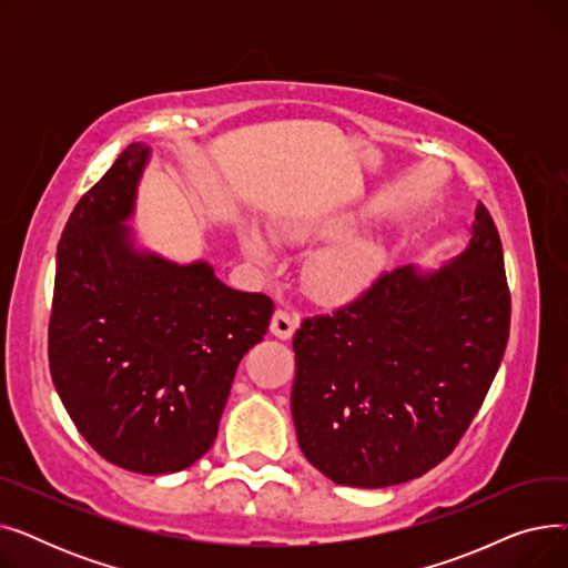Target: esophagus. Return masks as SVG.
Returning a JSON list of instances; mask_svg holds the SVG:
<instances>
[{"label":"esophagus","instance_id":"obj_1","mask_svg":"<svg viewBox=\"0 0 568 568\" xmlns=\"http://www.w3.org/2000/svg\"><path fill=\"white\" fill-rule=\"evenodd\" d=\"M296 326H300V317L287 313V311H276L272 317V324H268V332H272L281 341H287L294 336Z\"/></svg>","mask_w":568,"mask_h":568}]
</instances>
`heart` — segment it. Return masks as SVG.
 Returning a JSON list of instances; mask_svg holds the SVG:
<instances>
[{
  "label": "heart",
  "instance_id": "b5f03b06",
  "mask_svg": "<svg viewBox=\"0 0 568 568\" xmlns=\"http://www.w3.org/2000/svg\"><path fill=\"white\" fill-rule=\"evenodd\" d=\"M356 219L352 214H324V216H306L290 219L276 225L281 239L287 242H320V239H336L313 251L304 264L302 281L311 300L324 306H341L356 300L379 274L384 262V246L377 236H344L354 227ZM244 253L255 262H272V248L257 227L244 225L239 232Z\"/></svg>",
  "mask_w": 568,
  "mask_h": 568
}]
</instances>
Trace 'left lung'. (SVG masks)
Here are the masks:
<instances>
[{
	"label": "left lung",
	"mask_w": 568,
	"mask_h": 568,
	"mask_svg": "<svg viewBox=\"0 0 568 568\" xmlns=\"http://www.w3.org/2000/svg\"><path fill=\"white\" fill-rule=\"evenodd\" d=\"M511 296L488 209L435 272L379 274L294 334L292 419L306 460L338 486L386 488L449 456L479 412L509 341Z\"/></svg>",
	"instance_id": "1"
}]
</instances>
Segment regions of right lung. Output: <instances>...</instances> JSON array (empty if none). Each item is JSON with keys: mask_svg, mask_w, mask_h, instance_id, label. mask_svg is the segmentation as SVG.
Masks as SVG:
<instances>
[{"mask_svg": "<svg viewBox=\"0 0 568 568\" xmlns=\"http://www.w3.org/2000/svg\"><path fill=\"white\" fill-rule=\"evenodd\" d=\"M152 149L133 142L75 204L57 246L48 359L80 435L138 474L191 467L216 439L239 362L274 315L209 262H170L126 225Z\"/></svg>", "mask_w": 568, "mask_h": 568, "instance_id": "add662e5", "label": "right lung"}]
</instances>
